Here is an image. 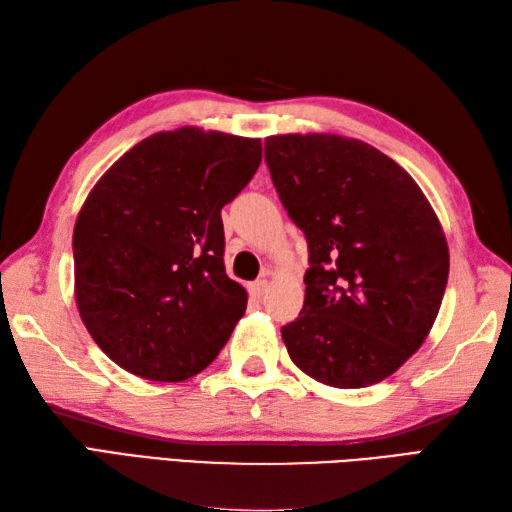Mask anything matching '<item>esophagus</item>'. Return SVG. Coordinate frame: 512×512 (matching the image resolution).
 <instances>
[{
  "label": "esophagus",
  "mask_w": 512,
  "mask_h": 512,
  "mask_svg": "<svg viewBox=\"0 0 512 512\" xmlns=\"http://www.w3.org/2000/svg\"><path fill=\"white\" fill-rule=\"evenodd\" d=\"M266 288H268V281L257 279L251 285H248V294H251L253 299H261V296H264V292H266Z\"/></svg>",
  "instance_id": "obj_1"
}]
</instances>
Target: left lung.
I'll return each mask as SVG.
<instances>
[{"label":"left lung","mask_w":512,"mask_h":512,"mask_svg":"<svg viewBox=\"0 0 512 512\" xmlns=\"http://www.w3.org/2000/svg\"><path fill=\"white\" fill-rule=\"evenodd\" d=\"M266 165L307 240L305 301L281 327L292 362L336 388L382 382L417 351L441 310L449 251L412 176L338 135H275Z\"/></svg>","instance_id":"left-lung-1"}]
</instances>
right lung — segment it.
Instances as JSON below:
<instances>
[{"label":"right lung","mask_w":512,"mask_h":512,"mask_svg":"<svg viewBox=\"0 0 512 512\" xmlns=\"http://www.w3.org/2000/svg\"><path fill=\"white\" fill-rule=\"evenodd\" d=\"M259 163V139L187 126L139 141L93 187L71 242L76 303L124 371L183 382L218 358L248 299L224 270L220 211Z\"/></svg>","instance_id":"obj_1"}]
</instances>
